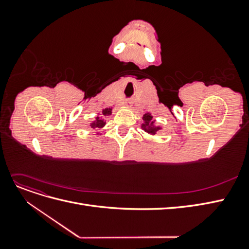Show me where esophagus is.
<instances>
[{
	"instance_id": "esophagus-1",
	"label": "esophagus",
	"mask_w": 249,
	"mask_h": 249,
	"mask_svg": "<svg viewBox=\"0 0 249 249\" xmlns=\"http://www.w3.org/2000/svg\"><path fill=\"white\" fill-rule=\"evenodd\" d=\"M129 104H131V102H129Z\"/></svg>"
}]
</instances>
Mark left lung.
Wrapping results in <instances>:
<instances>
[{"label": "left lung", "mask_w": 249, "mask_h": 249, "mask_svg": "<svg viewBox=\"0 0 249 249\" xmlns=\"http://www.w3.org/2000/svg\"><path fill=\"white\" fill-rule=\"evenodd\" d=\"M153 116L150 114H144L143 115V120H144V124H142V129L144 130L145 132L155 135L157 131L160 130V126H155L154 122H153Z\"/></svg>", "instance_id": "left-lung-1"}]
</instances>
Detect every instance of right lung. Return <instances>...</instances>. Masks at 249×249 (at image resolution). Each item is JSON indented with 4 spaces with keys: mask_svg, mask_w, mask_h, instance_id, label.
Listing matches in <instances>:
<instances>
[{
    "mask_svg": "<svg viewBox=\"0 0 249 249\" xmlns=\"http://www.w3.org/2000/svg\"><path fill=\"white\" fill-rule=\"evenodd\" d=\"M111 110L112 109H110V108L109 109L107 108V109L103 110V114L104 115H110L111 114ZM105 124H106V123L104 122V119H101L100 117H96L94 122L91 123V124H90V126L93 127V129H94V127H103L105 125Z\"/></svg>",
    "mask_w": 249,
    "mask_h": 249,
    "instance_id": "obj_1",
    "label": "right lung"
}]
</instances>
